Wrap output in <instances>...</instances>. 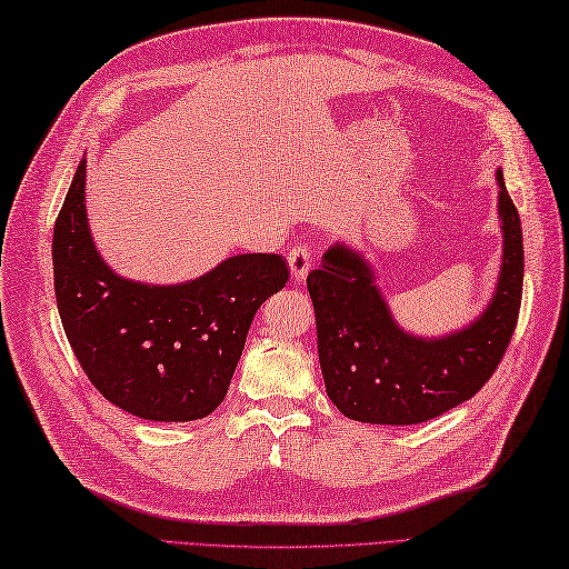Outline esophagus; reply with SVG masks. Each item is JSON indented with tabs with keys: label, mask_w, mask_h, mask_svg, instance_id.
I'll return each mask as SVG.
<instances>
[{
	"label": "esophagus",
	"mask_w": 569,
	"mask_h": 569,
	"mask_svg": "<svg viewBox=\"0 0 569 569\" xmlns=\"http://www.w3.org/2000/svg\"><path fill=\"white\" fill-rule=\"evenodd\" d=\"M288 266H291V276L293 281H303L306 273L312 266V249L306 244H298L291 251H288Z\"/></svg>",
	"instance_id": "1"
}]
</instances>
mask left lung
Masks as SVG:
<instances>
[{
    "label": "left lung",
    "instance_id": "1",
    "mask_svg": "<svg viewBox=\"0 0 569 569\" xmlns=\"http://www.w3.org/2000/svg\"><path fill=\"white\" fill-rule=\"evenodd\" d=\"M503 263L489 308L467 330L420 340L398 330L369 263L335 244L308 273L318 355L330 401L347 418L416 426L469 401L497 371L523 296L521 217L499 173Z\"/></svg>",
    "mask_w": 569,
    "mask_h": 569
}]
</instances>
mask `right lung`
<instances>
[{
	"label": "right lung",
	"instance_id": "1",
	"mask_svg": "<svg viewBox=\"0 0 569 569\" xmlns=\"http://www.w3.org/2000/svg\"><path fill=\"white\" fill-rule=\"evenodd\" d=\"M84 159L53 227L60 322L94 389L131 416L183 422L227 396L249 325L288 281L281 253H239L196 281L143 286L100 259L84 214Z\"/></svg>",
	"mask_w": 569,
	"mask_h": 569
}]
</instances>
